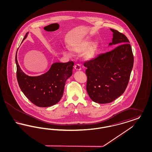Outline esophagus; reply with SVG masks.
Here are the masks:
<instances>
[{
	"instance_id": "34e87169",
	"label": "esophagus",
	"mask_w": 152,
	"mask_h": 152,
	"mask_svg": "<svg viewBox=\"0 0 152 152\" xmlns=\"http://www.w3.org/2000/svg\"><path fill=\"white\" fill-rule=\"evenodd\" d=\"M75 69L77 71H80L81 69V65H80L79 64H76L75 65Z\"/></svg>"
}]
</instances>
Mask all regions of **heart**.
Here are the masks:
<instances>
[{"instance_id":"b5f03b06","label":"heart","mask_w":152,"mask_h":152,"mask_svg":"<svg viewBox=\"0 0 152 152\" xmlns=\"http://www.w3.org/2000/svg\"><path fill=\"white\" fill-rule=\"evenodd\" d=\"M72 51L80 53L85 51L84 53V57L87 60L93 59L96 56L97 50L98 45L94 43L92 44V42L89 40H85L79 43L73 45L71 47Z\"/></svg>"}]
</instances>
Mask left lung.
<instances>
[{
    "label": "left lung",
    "mask_w": 152,
    "mask_h": 152,
    "mask_svg": "<svg viewBox=\"0 0 152 152\" xmlns=\"http://www.w3.org/2000/svg\"><path fill=\"white\" fill-rule=\"evenodd\" d=\"M110 29L113 32V39L109 45L117 46L84 63L87 68L88 94L92 101L99 104L111 102L124 94L134 63L127 37L116 29Z\"/></svg>",
    "instance_id": "1"
}]
</instances>
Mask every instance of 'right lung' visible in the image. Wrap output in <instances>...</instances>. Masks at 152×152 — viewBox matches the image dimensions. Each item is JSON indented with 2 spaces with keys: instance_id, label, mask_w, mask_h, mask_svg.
<instances>
[{
  "instance_id": "obj_1",
  "label": "right lung",
  "mask_w": 152,
  "mask_h": 152,
  "mask_svg": "<svg viewBox=\"0 0 152 152\" xmlns=\"http://www.w3.org/2000/svg\"><path fill=\"white\" fill-rule=\"evenodd\" d=\"M27 36V33L23 40ZM15 61L19 86L32 104L39 107H48L60 100L66 80L72 75L73 61L55 63L47 72L37 76H30L22 71L18 63L16 54Z\"/></svg>"
}]
</instances>
